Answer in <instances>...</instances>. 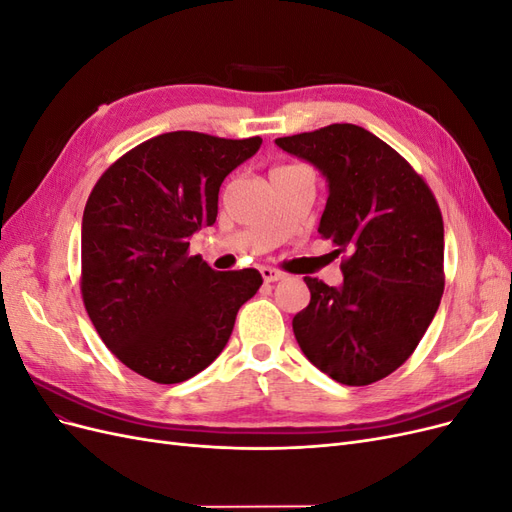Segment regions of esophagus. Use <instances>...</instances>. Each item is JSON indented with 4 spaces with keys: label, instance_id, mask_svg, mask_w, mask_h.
Listing matches in <instances>:
<instances>
[{
    "label": "esophagus",
    "instance_id": "esophagus-1",
    "mask_svg": "<svg viewBox=\"0 0 512 512\" xmlns=\"http://www.w3.org/2000/svg\"><path fill=\"white\" fill-rule=\"evenodd\" d=\"M260 273H262V280L269 282V284L284 280V273H282V271H277V269H273V267H262V269H260Z\"/></svg>",
    "mask_w": 512,
    "mask_h": 512
}]
</instances>
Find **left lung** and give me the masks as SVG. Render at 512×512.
<instances>
[{
	"label": "left lung",
	"mask_w": 512,
	"mask_h": 512,
	"mask_svg": "<svg viewBox=\"0 0 512 512\" xmlns=\"http://www.w3.org/2000/svg\"><path fill=\"white\" fill-rule=\"evenodd\" d=\"M329 183L318 232L342 260V286L305 277L294 337L320 371L348 386L386 378L421 342L444 292L440 207L414 168L354 123L275 138Z\"/></svg>",
	"instance_id": "obj_1"
}]
</instances>
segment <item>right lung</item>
Here are the masks:
<instances>
[{
    "label": "right lung",
    "instance_id": "1",
    "mask_svg": "<svg viewBox=\"0 0 512 512\" xmlns=\"http://www.w3.org/2000/svg\"><path fill=\"white\" fill-rule=\"evenodd\" d=\"M260 145V136L166 132L121 156L91 190L83 303L106 348L136 374L158 384L196 376L260 288L256 269L220 273L188 256L194 232L218 218L222 181Z\"/></svg>",
    "mask_w": 512,
    "mask_h": 512
}]
</instances>
